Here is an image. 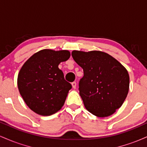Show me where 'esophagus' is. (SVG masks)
Wrapping results in <instances>:
<instances>
[{
    "mask_svg": "<svg viewBox=\"0 0 147 147\" xmlns=\"http://www.w3.org/2000/svg\"><path fill=\"white\" fill-rule=\"evenodd\" d=\"M72 86L73 88H76V87H77V83H76L75 82H73L72 83Z\"/></svg>",
    "mask_w": 147,
    "mask_h": 147,
    "instance_id": "esophagus-1",
    "label": "esophagus"
}]
</instances>
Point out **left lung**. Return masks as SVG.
<instances>
[{"label": "left lung", "instance_id": "left-lung-1", "mask_svg": "<svg viewBox=\"0 0 147 147\" xmlns=\"http://www.w3.org/2000/svg\"><path fill=\"white\" fill-rule=\"evenodd\" d=\"M72 57L84 70L79 90L86 109L99 117L113 114L122 106L129 92L126 69L104 52L73 50Z\"/></svg>", "mask_w": 147, "mask_h": 147}]
</instances>
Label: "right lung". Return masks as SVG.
Wrapping results in <instances>:
<instances>
[{"label": "right lung", "mask_w": 147, "mask_h": 147, "mask_svg": "<svg viewBox=\"0 0 147 147\" xmlns=\"http://www.w3.org/2000/svg\"><path fill=\"white\" fill-rule=\"evenodd\" d=\"M68 50L45 49L34 54L18 75V90L27 106L36 113L48 116L61 109L72 85L59 68L70 58Z\"/></svg>", "instance_id": "right-lung-1"}]
</instances>
